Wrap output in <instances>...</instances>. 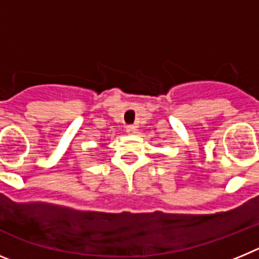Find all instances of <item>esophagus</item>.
Returning a JSON list of instances; mask_svg holds the SVG:
<instances>
[{
    "mask_svg": "<svg viewBox=\"0 0 259 259\" xmlns=\"http://www.w3.org/2000/svg\"><path fill=\"white\" fill-rule=\"evenodd\" d=\"M125 130H127L128 134H136L137 127H136V125H134V124H130V125H127V128H125Z\"/></svg>",
    "mask_w": 259,
    "mask_h": 259,
    "instance_id": "esophagus-1",
    "label": "esophagus"
}]
</instances>
